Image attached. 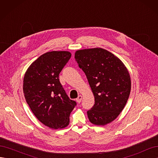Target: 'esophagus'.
<instances>
[{
  "mask_svg": "<svg viewBox=\"0 0 158 158\" xmlns=\"http://www.w3.org/2000/svg\"><path fill=\"white\" fill-rule=\"evenodd\" d=\"M82 95H78V97L77 98V99H76V102H77L78 103H80L81 102V101H82Z\"/></svg>",
  "mask_w": 158,
  "mask_h": 158,
  "instance_id": "obj_1",
  "label": "esophagus"
}]
</instances>
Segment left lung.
Segmentation results:
<instances>
[{
	"instance_id": "8db88e82",
	"label": "left lung",
	"mask_w": 158,
	"mask_h": 158,
	"mask_svg": "<svg viewBox=\"0 0 158 158\" xmlns=\"http://www.w3.org/2000/svg\"><path fill=\"white\" fill-rule=\"evenodd\" d=\"M75 59L95 98L94 106L87 112L89 121L98 126L111 123L130 95L131 80L127 67L117 56L102 48L78 50Z\"/></svg>"
}]
</instances>
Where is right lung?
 <instances>
[{"mask_svg":"<svg viewBox=\"0 0 158 158\" xmlns=\"http://www.w3.org/2000/svg\"><path fill=\"white\" fill-rule=\"evenodd\" d=\"M71 56L69 51H49L43 54L27 69L23 92L36 118L52 129L67 127L76 105L70 99L60 83L59 73Z\"/></svg>","mask_w":158,"mask_h":158,"instance_id":"add662e5","label":"right lung"}]
</instances>
